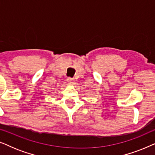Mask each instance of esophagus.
<instances>
[{"label":"esophagus","mask_w":155,"mask_h":155,"mask_svg":"<svg viewBox=\"0 0 155 155\" xmlns=\"http://www.w3.org/2000/svg\"><path fill=\"white\" fill-rule=\"evenodd\" d=\"M67 82H68V83L69 84H71V85H74V84H75V79H73V78H68Z\"/></svg>","instance_id":"34e87169"}]
</instances>
